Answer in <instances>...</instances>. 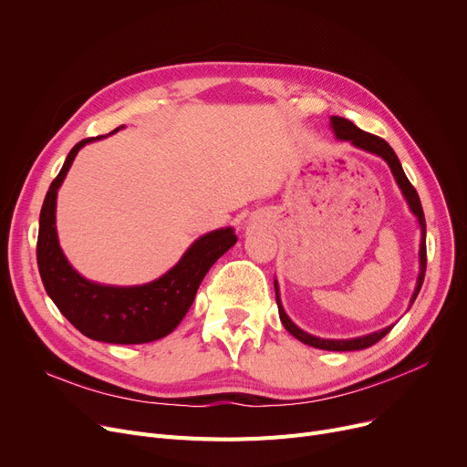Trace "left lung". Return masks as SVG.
Listing matches in <instances>:
<instances>
[{"instance_id":"obj_1","label":"left lung","mask_w":467,"mask_h":467,"mask_svg":"<svg viewBox=\"0 0 467 467\" xmlns=\"http://www.w3.org/2000/svg\"><path fill=\"white\" fill-rule=\"evenodd\" d=\"M331 127L337 134L338 140H347V141H352L356 147H359V150H365L369 153H375L379 157H382L389 170L391 174H394L400 189L403 191L405 199L412 210V213L419 217V223H420V231H422V240H420V275H419V282H416V287H414V293H412V299H410V305L414 303L416 296H419V291L422 287V282H424V275H426V219H424V210H422V204H420V199H419V192H416V189L412 187V183L407 180L405 171L401 168V162L398 159V155L394 153V150H391L389 143L384 141L382 138L375 136V134H369L365 132L361 129H358L352 120L345 119V117H331ZM275 289H276V303H278V312H280V320L284 324V327L296 337L299 338L301 342H305V345L308 347H314V348H320V350H333V352H350V350H363V348H369L373 347L375 342H379L384 335H388L391 331V327H384L382 331H375L371 335H365V337H358V338H348V340H329V338H320V337H312L308 333H305L303 329H299L296 324H293L287 314L284 312V306L280 303V293H278V284L275 282Z\"/></svg>"}]
</instances>
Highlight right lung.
I'll return each mask as SVG.
<instances>
[{
	"instance_id": "add662e5",
	"label": "right lung",
	"mask_w": 467,
	"mask_h": 467,
	"mask_svg": "<svg viewBox=\"0 0 467 467\" xmlns=\"http://www.w3.org/2000/svg\"><path fill=\"white\" fill-rule=\"evenodd\" d=\"M100 138L104 136L85 138L73 145L47 191L39 213L37 266L48 297L85 337L111 345H143L178 327L210 266L234 246L236 234L227 227L201 236L174 268L145 285L115 287L85 280L60 250L55 227L57 192L81 147Z\"/></svg>"
}]
</instances>
